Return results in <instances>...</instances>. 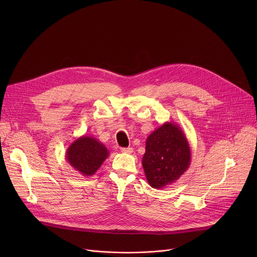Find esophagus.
Here are the masks:
<instances>
[{
	"mask_svg": "<svg viewBox=\"0 0 257 257\" xmlns=\"http://www.w3.org/2000/svg\"><path fill=\"white\" fill-rule=\"evenodd\" d=\"M121 152L125 153V154H132L133 153V149L132 148H122Z\"/></svg>",
	"mask_w": 257,
	"mask_h": 257,
	"instance_id": "esophagus-1",
	"label": "esophagus"
}]
</instances>
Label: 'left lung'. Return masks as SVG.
I'll list each match as a JSON object with an SVG mask.
<instances>
[{
    "label": "left lung",
    "instance_id": "1",
    "mask_svg": "<svg viewBox=\"0 0 257 257\" xmlns=\"http://www.w3.org/2000/svg\"><path fill=\"white\" fill-rule=\"evenodd\" d=\"M190 163L188 140L177 124L166 122L146 139L142 167L153 188L171 185L187 171Z\"/></svg>",
    "mask_w": 257,
    "mask_h": 257
}]
</instances>
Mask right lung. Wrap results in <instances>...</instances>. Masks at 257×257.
Returning a JSON list of instances; mask_svg holds the SVG:
<instances>
[{"instance_id": "obj_1", "label": "right lung", "mask_w": 257, "mask_h": 257, "mask_svg": "<svg viewBox=\"0 0 257 257\" xmlns=\"http://www.w3.org/2000/svg\"><path fill=\"white\" fill-rule=\"evenodd\" d=\"M103 143L92 136L83 135L73 141L66 152L70 166L82 176H92L108 157Z\"/></svg>"}]
</instances>
